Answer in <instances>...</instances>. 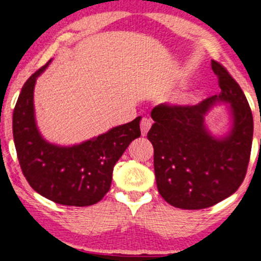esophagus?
<instances>
[{
    "mask_svg": "<svg viewBox=\"0 0 261 261\" xmlns=\"http://www.w3.org/2000/svg\"><path fill=\"white\" fill-rule=\"evenodd\" d=\"M151 126H152V121L149 120V119L143 118L142 120H141V134H142V136H146V135H147Z\"/></svg>",
    "mask_w": 261,
    "mask_h": 261,
    "instance_id": "esophagus-1",
    "label": "esophagus"
}]
</instances>
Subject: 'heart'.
<instances>
[{
    "label": "heart",
    "mask_w": 261,
    "mask_h": 261,
    "mask_svg": "<svg viewBox=\"0 0 261 261\" xmlns=\"http://www.w3.org/2000/svg\"><path fill=\"white\" fill-rule=\"evenodd\" d=\"M197 100H199V97H197L196 94H190V95H185V97L176 99L174 101V104H175V106H178V107L187 108V107L194 106V104H195Z\"/></svg>",
    "instance_id": "1"
}]
</instances>
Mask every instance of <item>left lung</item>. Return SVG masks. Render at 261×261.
Here are the masks:
<instances>
[{
	"label": "left lung",
	"instance_id": "left-lung-1",
	"mask_svg": "<svg viewBox=\"0 0 261 261\" xmlns=\"http://www.w3.org/2000/svg\"><path fill=\"white\" fill-rule=\"evenodd\" d=\"M221 93L193 107L153 108L147 137L154 148L158 191L169 205L201 210L216 205L241 187L249 163L253 115L243 91L218 62L211 61ZM226 103L230 127L215 135L205 116Z\"/></svg>",
	"mask_w": 261,
	"mask_h": 261
}]
</instances>
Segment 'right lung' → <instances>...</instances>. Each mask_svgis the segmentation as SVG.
I'll return each mask as SVG.
<instances>
[{
	"label": "right lung",
	"mask_w": 261,
	"mask_h": 261,
	"mask_svg": "<svg viewBox=\"0 0 261 261\" xmlns=\"http://www.w3.org/2000/svg\"><path fill=\"white\" fill-rule=\"evenodd\" d=\"M50 62L29 77L14 108L13 139L18 161L29 185L41 196L60 205H94L109 191L116 162L141 136V116L76 145L49 142L37 125L34 87Z\"/></svg>",
	"instance_id": "obj_1"
}]
</instances>
